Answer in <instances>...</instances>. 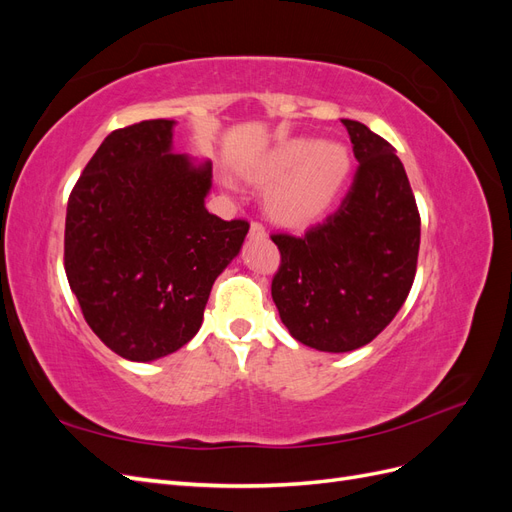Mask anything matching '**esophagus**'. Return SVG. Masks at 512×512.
<instances>
[{
	"label": "esophagus",
	"mask_w": 512,
	"mask_h": 512,
	"mask_svg": "<svg viewBox=\"0 0 512 512\" xmlns=\"http://www.w3.org/2000/svg\"><path fill=\"white\" fill-rule=\"evenodd\" d=\"M250 237H252V239H265V237H267V228H265V224L252 222V226H250Z\"/></svg>",
	"instance_id": "1"
}]
</instances>
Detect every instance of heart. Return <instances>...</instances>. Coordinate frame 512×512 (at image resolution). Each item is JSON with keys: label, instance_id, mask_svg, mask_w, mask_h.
I'll use <instances>...</instances> for the list:
<instances>
[{"label": "heart", "instance_id": "obj_1", "mask_svg": "<svg viewBox=\"0 0 512 512\" xmlns=\"http://www.w3.org/2000/svg\"><path fill=\"white\" fill-rule=\"evenodd\" d=\"M352 158L342 143L288 138L256 160L252 179L269 183L265 203L275 220L301 226L327 213L350 177Z\"/></svg>", "mask_w": 512, "mask_h": 512}]
</instances>
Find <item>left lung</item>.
Masks as SVG:
<instances>
[{
    "instance_id": "8db88e82",
    "label": "left lung",
    "mask_w": 512,
    "mask_h": 512,
    "mask_svg": "<svg viewBox=\"0 0 512 512\" xmlns=\"http://www.w3.org/2000/svg\"><path fill=\"white\" fill-rule=\"evenodd\" d=\"M359 162L337 211L305 235L273 232L280 267L271 294L297 342L320 352L369 344L406 303L416 275L421 215L395 147L342 119Z\"/></svg>"
}]
</instances>
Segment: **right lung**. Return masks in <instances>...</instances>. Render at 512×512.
<instances>
[{"instance_id": "add662e5", "label": "right lung", "mask_w": 512, "mask_h": 512, "mask_svg": "<svg viewBox=\"0 0 512 512\" xmlns=\"http://www.w3.org/2000/svg\"><path fill=\"white\" fill-rule=\"evenodd\" d=\"M173 119L104 138L68 198L64 267L89 329L128 361L173 354L198 333L211 286L247 220L205 209L211 164L170 153Z\"/></svg>"}]
</instances>
